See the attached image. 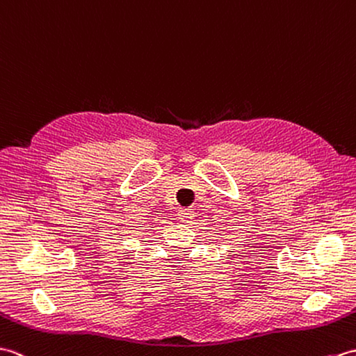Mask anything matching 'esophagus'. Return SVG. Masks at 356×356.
<instances>
[{"instance_id":"1","label":"esophagus","mask_w":356,"mask_h":356,"mask_svg":"<svg viewBox=\"0 0 356 356\" xmlns=\"http://www.w3.org/2000/svg\"><path fill=\"white\" fill-rule=\"evenodd\" d=\"M195 213L192 211V209H181L178 210V220L179 222H188L193 218Z\"/></svg>"}]
</instances>
